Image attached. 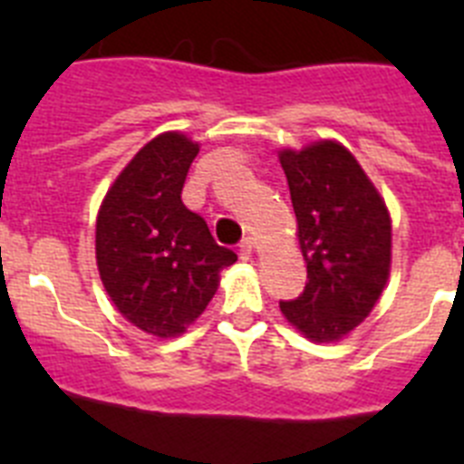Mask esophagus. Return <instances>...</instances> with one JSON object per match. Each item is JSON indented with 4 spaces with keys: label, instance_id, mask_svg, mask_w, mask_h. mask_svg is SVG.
I'll list each match as a JSON object with an SVG mask.
<instances>
[{
    "label": "esophagus",
    "instance_id": "esophagus-1",
    "mask_svg": "<svg viewBox=\"0 0 464 464\" xmlns=\"http://www.w3.org/2000/svg\"><path fill=\"white\" fill-rule=\"evenodd\" d=\"M256 248H257V241L253 239V237H246V239L241 241V246H239L241 257H244V260H248V257H253V253H256Z\"/></svg>",
    "mask_w": 464,
    "mask_h": 464
}]
</instances>
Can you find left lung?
I'll return each instance as SVG.
<instances>
[{"label":"left lung","mask_w":464,"mask_h":464,"mask_svg":"<svg viewBox=\"0 0 464 464\" xmlns=\"http://www.w3.org/2000/svg\"><path fill=\"white\" fill-rule=\"evenodd\" d=\"M278 160L309 276L304 293L278 306L309 342H342L372 314L391 276V211L355 155L334 139L281 149Z\"/></svg>","instance_id":"obj_1"}]
</instances>
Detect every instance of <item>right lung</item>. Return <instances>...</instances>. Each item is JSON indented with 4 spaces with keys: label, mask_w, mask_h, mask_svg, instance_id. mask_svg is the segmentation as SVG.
I'll return each mask as SVG.
<instances>
[{
    "label": "right lung",
    "mask_w": 464,
    "mask_h": 464,
    "mask_svg": "<svg viewBox=\"0 0 464 464\" xmlns=\"http://www.w3.org/2000/svg\"><path fill=\"white\" fill-rule=\"evenodd\" d=\"M197 153L199 143L183 132L158 134L97 211L94 257L106 295L125 321L158 339L183 334L218 290L220 272L237 262L181 199Z\"/></svg>",
    "instance_id": "1"
}]
</instances>
